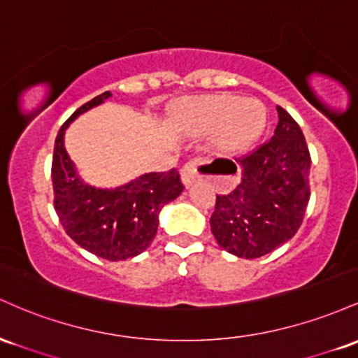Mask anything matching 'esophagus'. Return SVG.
<instances>
[{
  "label": "esophagus",
  "instance_id": "esophagus-1",
  "mask_svg": "<svg viewBox=\"0 0 358 358\" xmlns=\"http://www.w3.org/2000/svg\"><path fill=\"white\" fill-rule=\"evenodd\" d=\"M203 162H204L203 159L196 157V159L189 160V162H187L186 166L182 167V171H180V178H182L184 186L191 187L192 184L198 182L199 178H201V176H199V167L203 166Z\"/></svg>",
  "mask_w": 358,
  "mask_h": 358
}]
</instances>
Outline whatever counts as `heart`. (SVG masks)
<instances>
[{
	"instance_id": "obj_1",
	"label": "heart",
	"mask_w": 358,
	"mask_h": 358,
	"mask_svg": "<svg viewBox=\"0 0 358 358\" xmlns=\"http://www.w3.org/2000/svg\"><path fill=\"white\" fill-rule=\"evenodd\" d=\"M267 125V110L259 99L222 94L194 99L180 106L176 127L184 134L218 130L216 143L227 154H242L254 145Z\"/></svg>"
}]
</instances>
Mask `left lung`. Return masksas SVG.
Wrapping results in <instances>:
<instances>
[{
	"label": "left lung",
	"mask_w": 358,
	"mask_h": 358,
	"mask_svg": "<svg viewBox=\"0 0 358 358\" xmlns=\"http://www.w3.org/2000/svg\"><path fill=\"white\" fill-rule=\"evenodd\" d=\"M274 136L238 159L242 178L228 194L216 196L210 224L216 242L240 259L271 254L296 235L309 201L311 157L298 123L277 106ZM210 166H236L218 159Z\"/></svg>",
	"instance_id": "8db88e82"
}]
</instances>
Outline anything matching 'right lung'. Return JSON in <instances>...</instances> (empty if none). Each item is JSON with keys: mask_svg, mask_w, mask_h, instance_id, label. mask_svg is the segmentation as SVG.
Instances as JSON below:
<instances>
[{"mask_svg": "<svg viewBox=\"0 0 358 358\" xmlns=\"http://www.w3.org/2000/svg\"><path fill=\"white\" fill-rule=\"evenodd\" d=\"M110 91L96 96L69 116L55 138L52 159L54 206L67 235L91 254L118 262L145 252L159 228V213L182 192L179 172H147L116 187H96L79 176L64 145L66 130L78 116L99 106Z\"/></svg>", "mask_w": 358, "mask_h": 358, "instance_id": "right-lung-1", "label": "right lung"}]
</instances>
